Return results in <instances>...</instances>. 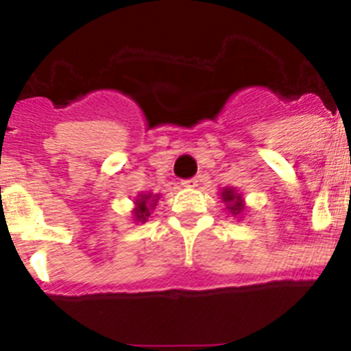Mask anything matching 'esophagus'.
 Instances as JSON below:
<instances>
[{
  "label": "esophagus",
  "mask_w": 351,
  "mask_h": 351,
  "mask_svg": "<svg viewBox=\"0 0 351 351\" xmlns=\"http://www.w3.org/2000/svg\"><path fill=\"white\" fill-rule=\"evenodd\" d=\"M182 186H184V187H197L198 180H197V178H187V180H182Z\"/></svg>",
  "instance_id": "1"
}]
</instances>
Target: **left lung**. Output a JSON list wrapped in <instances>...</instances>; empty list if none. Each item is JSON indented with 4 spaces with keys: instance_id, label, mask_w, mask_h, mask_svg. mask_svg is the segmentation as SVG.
Here are the masks:
<instances>
[{
    "instance_id": "1",
    "label": "left lung",
    "mask_w": 351,
    "mask_h": 351,
    "mask_svg": "<svg viewBox=\"0 0 351 351\" xmlns=\"http://www.w3.org/2000/svg\"><path fill=\"white\" fill-rule=\"evenodd\" d=\"M222 198H224V202H228V209H230L231 213H240L242 211V200H240V195L233 191V189H226L222 193Z\"/></svg>"
}]
</instances>
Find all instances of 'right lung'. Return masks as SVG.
Masks as SVG:
<instances>
[{
	"label": "right lung",
	"mask_w": 351,
	"mask_h": 351,
	"mask_svg": "<svg viewBox=\"0 0 351 351\" xmlns=\"http://www.w3.org/2000/svg\"><path fill=\"white\" fill-rule=\"evenodd\" d=\"M151 200V195H145V197L138 198L136 200V219L138 220H145L149 217V208H147V202Z\"/></svg>",
	"instance_id": "obj_1"
}]
</instances>
